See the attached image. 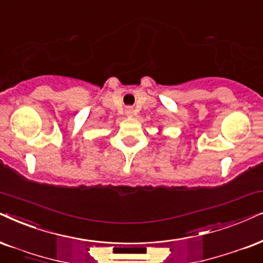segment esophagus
I'll use <instances>...</instances> for the list:
<instances>
[{"label": "esophagus", "mask_w": 263, "mask_h": 263, "mask_svg": "<svg viewBox=\"0 0 263 263\" xmlns=\"http://www.w3.org/2000/svg\"><path fill=\"white\" fill-rule=\"evenodd\" d=\"M125 114L128 116V118H132V116H134V114H135V111H134V108L132 107H127L125 109Z\"/></svg>", "instance_id": "obj_1"}]
</instances>
